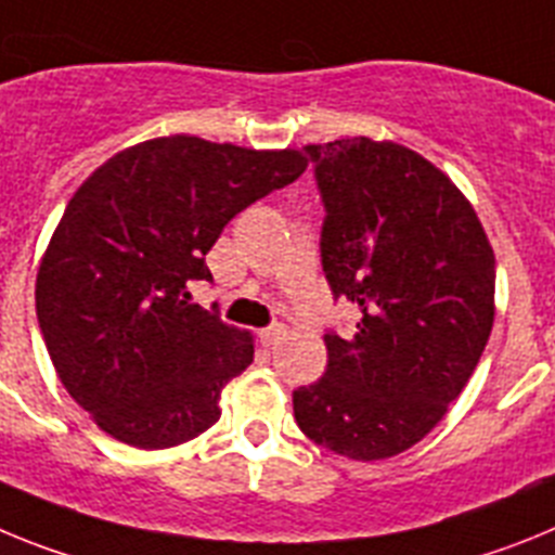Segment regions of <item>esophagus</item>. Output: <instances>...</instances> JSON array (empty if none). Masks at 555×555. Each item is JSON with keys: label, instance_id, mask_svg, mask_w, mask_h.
<instances>
[{"label": "esophagus", "instance_id": "1", "mask_svg": "<svg viewBox=\"0 0 555 555\" xmlns=\"http://www.w3.org/2000/svg\"><path fill=\"white\" fill-rule=\"evenodd\" d=\"M284 332L287 330H284L282 324H273V326H268V330L259 332V340H262V346H268V349H271V346H276L279 340H282Z\"/></svg>", "mask_w": 555, "mask_h": 555}]
</instances>
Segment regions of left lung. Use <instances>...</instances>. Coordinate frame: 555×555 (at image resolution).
I'll list each match as a JSON object with an SVG mask.
<instances>
[{"label": "left lung", "mask_w": 555, "mask_h": 555, "mask_svg": "<svg viewBox=\"0 0 555 555\" xmlns=\"http://www.w3.org/2000/svg\"><path fill=\"white\" fill-rule=\"evenodd\" d=\"M324 201L321 264L358 332H326V371L293 391L310 441L354 461L404 452L444 418L494 324V250L427 158L369 137L307 144Z\"/></svg>", "instance_id": "8db88e82"}]
</instances>
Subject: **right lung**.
Masks as SVG:
<instances>
[{
    "instance_id": "obj_1",
    "label": "right lung",
    "mask_w": 555,
    "mask_h": 555,
    "mask_svg": "<svg viewBox=\"0 0 555 555\" xmlns=\"http://www.w3.org/2000/svg\"><path fill=\"white\" fill-rule=\"evenodd\" d=\"M307 170L301 151L197 137L133 144L66 204L36 279L57 377L100 430L139 450L184 444L220 418V391L254 360L248 332L190 305L231 218Z\"/></svg>"
}]
</instances>
